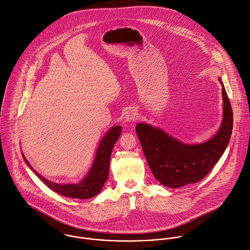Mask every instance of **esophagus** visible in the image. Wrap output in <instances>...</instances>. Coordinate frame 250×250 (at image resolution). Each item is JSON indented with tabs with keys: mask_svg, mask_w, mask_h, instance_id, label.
Wrapping results in <instances>:
<instances>
[{
	"mask_svg": "<svg viewBox=\"0 0 250 250\" xmlns=\"http://www.w3.org/2000/svg\"><path fill=\"white\" fill-rule=\"evenodd\" d=\"M125 120L127 122H131V121H135L137 120V114L134 110H129L126 115H125Z\"/></svg>",
	"mask_w": 250,
	"mask_h": 250,
	"instance_id": "esophagus-1",
	"label": "esophagus"
}]
</instances>
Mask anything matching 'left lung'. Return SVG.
I'll return each mask as SVG.
<instances>
[{"instance_id":"left-lung-1","label":"left lung","mask_w":250,"mask_h":250,"mask_svg":"<svg viewBox=\"0 0 250 250\" xmlns=\"http://www.w3.org/2000/svg\"><path fill=\"white\" fill-rule=\"evenodd\" d=\"M220 81V79H219ZM222 85L223 120L216 134L201 144H185L148 124L135 127L150 170L161 185L178 188L198 183L217 163L230 141L233 110Z\"/></svg>"}]
</instances>
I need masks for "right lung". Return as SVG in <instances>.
Instances as JSON below:
<instances>
[{
  "label": "right lung",
  "instance_id": "right-lung-1",
  "mask_svg": "<svg viewBox=\"0 0 250 250\" xmlns=\"http://www.w3.org/2000/svg\"><path fill=\"white\" fill-rule=\"evenodd\" d=\"M122 132V127L120 125L113 126L110 128L103 138L100 141V146L96 154V158L94 160L93 166L89 171L88 175L78 184H66L60 185L56 183H52L39 174L26 159L25 155H23L24 160L27 165L31 168V170L43 182L45 186H47L53 191L69 198H77V199H88L99 194L102 189L105 182L109 176V165H110V157L111 152L115 143L120 137Z\"/></svg>",
  "mask_w": 250,
  "mask_h": 250
}]
</instances>
